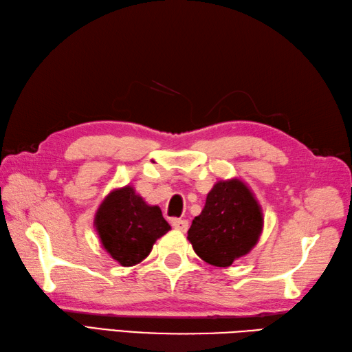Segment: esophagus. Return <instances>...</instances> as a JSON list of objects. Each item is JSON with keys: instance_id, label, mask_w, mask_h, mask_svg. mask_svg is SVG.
Masks as SVG:
<instances>
[{"instance_id": "esophagus-1", "label": "esophagus", "mask_w": 352, "mask_h": 352, "mask_svg": "<svg viewBox=\"0 0 352 352\" xmlns=\"http://www.w3.org/2000/svg\"><path fill=\"white\" fill-rule=\"evenodd\" d=\"M170 225H173V228H175V230L183 231V232H186L187 228H189V222L184 219H173L170 220Z\"/></svg>"}]
</instances>
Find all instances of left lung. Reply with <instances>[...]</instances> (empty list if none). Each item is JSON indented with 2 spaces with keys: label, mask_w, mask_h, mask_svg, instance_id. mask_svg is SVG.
I'll list each match as a JSON object with an SVG mask.
<instances>
[{
  "label": "left lung",
  "mask_w": 352,
  "mask_h": 352,
  "mask_svg": "<svg viewBox=\"0 0 352 352\" xmlns=\"http://www.w3.org/2000/svg\"><path fill=\"white\" fill-rule=\"evenodd\" d=\"M263 210L241 179L217 182L206 206L192 222L187 240L201 259L214 267H230L253 249L263 232Z\"/></svg>",
  "instance_id": "1"
}]
</instances>
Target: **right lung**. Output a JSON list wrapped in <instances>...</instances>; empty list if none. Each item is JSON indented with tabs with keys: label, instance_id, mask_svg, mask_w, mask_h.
Returning <instances> with one entry per match:
<instances>
[{
	"label": "right lung",
	"instance_id": "right-lung-1",
	"mask_svg": "<svg viewBox=\"0 0 352 352\" xmlns=\"http://www.w3.org/2000/svg\"><path fill=\"white\" fill-rule=\"evenodd\" d=\"M102 246L122 267L139 264L170 226L157 206H148L132 186L112 190L94 217Z\"/></svg>",
	"mask_w": 352,
	"mask_h": 352
}]
</instances>
